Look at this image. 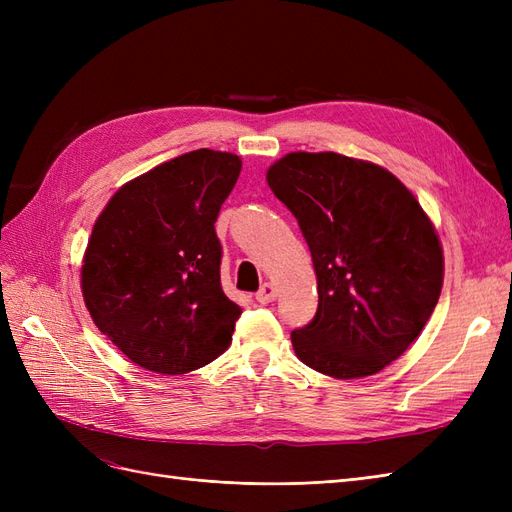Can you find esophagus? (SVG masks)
<instances>
[{
  "label": "esophagus",
  "instance_id": "obj_1",
  "mask_svg": "<svg viewBox=\"0 0 512 512\" xmlns=\"http://www.w3.org/2000/svg\"><path fill=\"white\" fill-rule=\"evenodd\" d=\"M275 297H277V288L271 282H265L260 286V290L256 292V301L262 303V305L275 301Z\"/></svg>",
  "mask_w": 512,
  "mask_h": 512
}]
</instances>
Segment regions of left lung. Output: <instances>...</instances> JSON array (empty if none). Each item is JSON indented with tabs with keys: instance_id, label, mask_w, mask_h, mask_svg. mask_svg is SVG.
Returning <instances> with one entry per match:
<instances>
[{
	"instance_id": "8db88e82",
	"label": "left lung",
	"mask_w": 512,
	"mask_h": 512,
	"mask_svg": "<svg viewBox=\"0 0 512 512\" xmlns=\"http://www.w3.org/2000/svg\"><path fill=\"white\" fill-rule=\"evenodd\" d=\"M312 252L318 312L292 331L324 376H374L421 335L444 282L436 226L389 170L342 153L294 151L267 170Z\"/></svg>"
}]
</instances>
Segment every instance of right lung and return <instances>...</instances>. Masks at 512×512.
<instances>
[{
	"mask_svg": "<svg viewBox=\"0 0 512 512\" xmlns=\"http://www.w3.org/2000/svg\"><path fill=\"white\" fill-rule=\"evenodd\" d=\"M239 173L235 153L196 149L121 185L98 215L83 299L132 363L177 376L230 346L241 307L222 290L215 220Z\"/></svg>",
	"mask_w": 512,
	"mask_h": 512,
	"instance_id": "obj_1",
	"label": "right lung"
}]
</instances>
